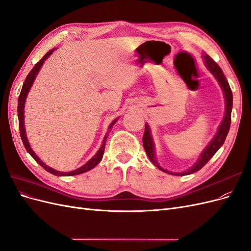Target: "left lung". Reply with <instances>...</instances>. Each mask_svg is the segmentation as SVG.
<instances>
[{"mask_svg":"<svg viewBox=\"0 0 251 251\" xmlns=\"http://www.w3.org/2000/svg\"><path fill=\"white\" fill-rule=\"evenodd\" d=\"M203 59H204L205 66H206V68L210 71V73L214 75L215 78L218 80L220 87H221L223 91V94L225 97V114H224L222 123L220 124L218 127V131H217V134L215 135V137L211 139V141L208 143V146L202 151L197 162L192 166V168H189L187 171L182 172V173H172L162 169L156 160L155 144L153 141V137H151L150 126L146 124V130H144L142 141H143V148L146 150L148 157L159 170H161L164 173L175 175V176H185V175H191L193 173H196L199 170H201L203 166L209 161V159L217 153L218 150L223 146V143L226 139V136L229 132L230 123H231V110H232V92L229 87V83L226 80V77L223 74L221 68L218 66V64L214 59L210 58V56H208L206 53L203 55Z\"/></svg>","mask_w":251,"mask_h":251,"instance_id":"8db88e82","label":"left lung"}]
</instances>
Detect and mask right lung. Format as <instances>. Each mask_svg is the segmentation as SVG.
<instances>
[{
    "label": "right lung",
    "instance_id": "obj_1",
    "mask_svg": "<svg viewBox=\"0 0 251 251\" xmlns=\"http://www.w3.org/2000/svg\"><path fill=\"white\" fill-rule=\"evenodd\" d=\"M54 50H55V48L50 50L49 52H47L46 54L44 55V57L40 60V62L36 63V64L34 65L33 69L29 72V74L27 75V77H26V79H25L24 85H23L22 91H21L20 96H19V100H18V116H19L20 134H21V138H22L23 143H24V147H25L26 151H28V153H29L30 155L32 156V158L34 159V160H35L37 163H39L41 166H43V168H44L45 170H46L47 172L51 173L52 175H55V176H74V175H79V174L86 173V172H88V171H90V170H92L93 168H95V166H96L98 163L100 162V160L102 159V156H103L104 147H105V140H107L108 136H109L108 133L111 132L113 125L116 123L118 118H116L115 120H113L112 123H111V125L109 126L108 133L105 134V136H104V138H103V140H102L100 149L98 150L97 153H96L92 158H91L90 160H89L85 165H82L81 168H79V169H76V170H74V171H72V172H68V173H67V172H66V173H64V172H58V171H56V170H54V169H52V168H50V166L45 164V163L41 160V159H40L39 157H37V155L34 153L33 150L31 149V147H30V144H29L28 139H27V135H26V130H25V126H24V120H25V119H24L25 101H26V97H27V95H28L29 90H30V88L32 87L33 81H34V79H35V76L37 75V73H39V71H40V69L42 68L44 62L52 54V52L54 51Z\"/></svg>",
    "mask_w": 251,
    "mask_h": 251
}]
</instances>
